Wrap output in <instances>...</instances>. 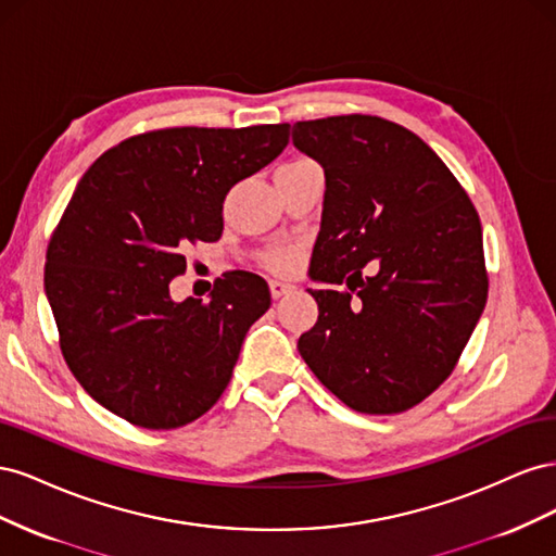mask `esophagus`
<instances>
[{
	"label": "esophagus",
	"mask_w": 556,
	"mask_h": 556,
	"mask_svg": "<svg viewBox=\"0 0 556 556\" xmlns=\"http://www.w3.org/2000/svg\"><path fill=\"white\" fill-rule=\"evenodd\" d=\"M268 290H271L274 299H280L282 294H288L292 290V285L285 282V280H271V282H268Z\"/></svg>",
	"instance_id": "esophagus-1"
}]
</instances>
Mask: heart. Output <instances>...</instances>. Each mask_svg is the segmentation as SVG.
<instances>
[{"instance_id":"obj_1","label":"heart","mask_w":556,"mask_h":556,"mask_svg":"<svg viewBox=\"0 0 556 556\" xmlns=\"http://www.w3.org/2000/svg\"><path fill=\"white\" fill-rule=\"evenodd\" d=\"M301 162H306V160H301ZM266 262H268V266L276 268V271H288V268L294 266L296 255L292 250H274L271 255L266 257Z\"/></svg>"}]
</instances>
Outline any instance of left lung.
<instances>
[{"mask_svg": "<svg viewBox=\"0 0 556 556\" xmlns=\"http://www.w3.org/2000/svg\"><path fill=\"white\" fill-rule=\"evenodd\" d=\"M325 172L308 290L317 323L299 336L311 371L345 406L392 415L457 364L486 301L480 217L443 160L396 123L333 115L292 127ZM374 261L377 274L361 268Z\"/></svg>", "mask_w": 556, "mask_h": 556, "instance_id": "1", "label": "left lung"}]
</instances>
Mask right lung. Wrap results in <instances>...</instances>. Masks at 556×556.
I'll list each match as a JSON object with an SVG mask.
<instances>
[{
	"mask_svg": "<svg viewBox=\"0 0 556 556\" xmlns=\"http://www.w3.org/2000/svg\"><path fill=\"white\" fill-rule=\"evenodd\" d=\"M290 125L172 127L106 150L66 206L46 255L62 355L97 403L143 429H176L220 399L248 329L268 306L264 278L231 271L174 301L185 248L223 237L227 192L271 164Z\"/></svg>",
	"mask_w": 556,
	"mask_h": 556,
	"instance_id": "right-lung-1",
	"label": "right lung"
}]
</instances>
